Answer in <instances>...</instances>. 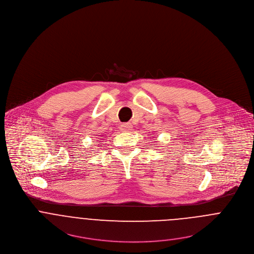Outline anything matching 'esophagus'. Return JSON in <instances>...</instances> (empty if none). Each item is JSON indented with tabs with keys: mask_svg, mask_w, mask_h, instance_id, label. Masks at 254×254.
<instances>
[{
	"mask_svg": "<svg viewBox=\"0 0 254 254\" xmlns=\"http://www.w3.org/2000/svg\"><path fill=\"white\" fill-rule=\"evenodd\" d=\"M132 124L131 123H123L120 125V130L123 131V132H127V131H130L132 129Z\"/></svg>",
	"mask_w": 254,
	"mask_h": 254,
	"instance_id": "obj_1",
	"label": "esophagus"
}]
</instances>
